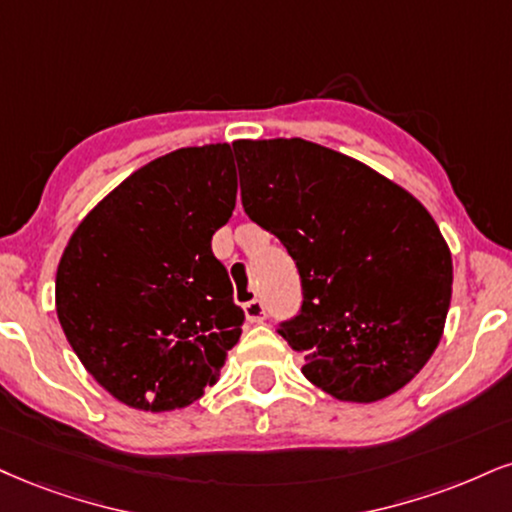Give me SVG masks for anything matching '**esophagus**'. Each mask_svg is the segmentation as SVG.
<instances>
[{
  "mask_svg": "<svg viewBox=\"0 0 512 512\" xmlns=\"http://www.w3.org/2000/svg\"><path fill=\"white\" fill-rule=\"evenodd\" d=\"M244 315L249 323H263L266 320V306H263L261 299L249 301V304H244Z\"/></svg>",
  "mask_w": 512,
  "mask_h": 512,
  "instance_id": "1",
  "label": "esophagus"
}]
</instances>
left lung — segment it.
I'll list each match as a JSON object with an SVG mask.
<instances>
[{
	"instance_id": "left-lung-1",
	"label": "left lung",
	"mask_w": 512,
	"mask_h": 512,
	"mask_svg": "<svg viewBox=\"0 0 512 512\" xmlns=\"http://www.w3.org/2000/svg\"><path fill=\"white\" fill-rule=\"evenodd\" d=\"M246 216L287 246L304 306L280 334L337 401L375 403L437 351L451 249L425 206L365 163L301 137L237 140Z\"/></svg>"
}]
</instances>
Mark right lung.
Masks as SVG:
<instances>
[{
	"label": "right lung",
	"mask_w": 512,
	"mask_h": 512,
	"mask_svg": "<svg viewBox=\"0 0 512 512\" xmlns=\"http://www.w3.org/2000/svg\"><path fill=\"white\" fill-rule=\"evenodd\" d=\"M235 199L230 144L185 147L128 175L68 239L56 315L94 382L128 408H187L239 342L244 313L211 251Z\"/></svg>",
	"instance_id": "add662e5"
}]
</instances>
